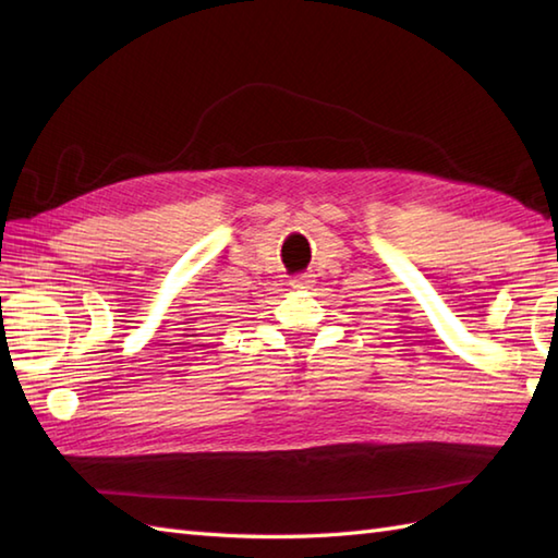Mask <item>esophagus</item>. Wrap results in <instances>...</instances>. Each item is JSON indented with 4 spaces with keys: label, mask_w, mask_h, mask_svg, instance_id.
I'll list each match as a JSON object with an SVG mask.
<instances>
[{
    "label": "esophagus",
    "mask_w": 558,
    "mask_h": 558,
    "mask_svg": "<svg viewBox=\"0 0 558 558\" xmlns=\"http://www.w3.org/2000/svg\"><path fill=\"white\" fill-rule=\"evenodd\" d=\"M312 276H306V272H300V276H294L292 280H290V286L292 288H298V290H304V288H312Z\"/></svg>",
    "instance_id": "obj_1"
}]
</instances>
